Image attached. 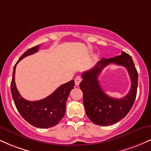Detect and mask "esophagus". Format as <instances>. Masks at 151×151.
Segmentation results:
<instances>
[{
	"instance_id": "obj_1",
	"label": "esophagus",
	"mask_w": 151,
	"mask_h": 151,
	"mask_svg": "<svg viewBox=\"0 0 151 151\" xmlns=\"http://www.w3.org/2000/svg\"><path fill=\"white\" fill-rule=\"evenodd\" d=\"M74 81H75V84L77 86H78V85H79V83L81 82V78L80 77H79V76H78V77H77L75 78V79H74Z\"/></svg>"
}]
</instances>
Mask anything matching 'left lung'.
<instances>
[{"label":"left lung","instance_id":"obj_1","mask_svg":"<svg viewBox=\"0 0 151 151\" xmlns=\"http://www.w3.org/2000/svg\"><path fill=\"white\" fill-rule=\"evenodd\" d=\"M111 63L124 65L129 72L132 86L128 94L121 99L108 96L100 86L98 77L102 70ZM83 80L79 87L83 92V102L86 114L93 124L110 126L124 118L132 108L138 88V72L129 54L123 52L114 58H102L91 70L81 74Z\"/></svg>","mask_w":151,"mask_h":151}]
</instances>
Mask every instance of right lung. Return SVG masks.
Segmentation results:
<instances>
[{
    "mask_svg": "<svg viewBox=\"0 0 151 151\" xmlns=\"http://www.w3.org/2000/svg\"><path fill=\"white\" fill-rule=\"evenodd\" d=\"M40 45L27 50L19 58L13 68L10 89L15 105L22 118L35 127L47 129L55 126L64 117L66 111V102L71 90L75 85L74 80L62 84L47 97L39 101L25 100L19 93L15 82L16 65L25 57L37 52Z\"/></svg>",
    "mask_w": 151,
    "mask_h": 151,
    "instance_id": "1",
    "label": "right lung"
}]
</instances>
